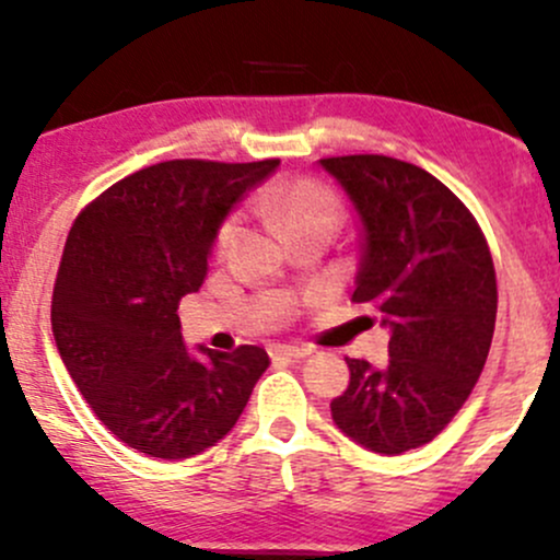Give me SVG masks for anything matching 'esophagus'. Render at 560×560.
<instances>
[{
    "label": "esophagus",
    "instance_id": "esophagus-1",
    "mask_svg": "<svg viewBox=\"0 0 560 560\" xmlns=\"http://www.w3.org/2000/svg\"><path fill=\"white\" fill-rule=\"evenodd\" d=\"M311 348L305 346H270V359H305Z\"/></svg>",
    "mask_w": 560,
    "mask_h": 560
}]
</instances>
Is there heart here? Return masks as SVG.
Wrapping results in <instances>:
<instances>
[{
    "label": "heart",
    "instance_id": "heart-1",
    "mask_svg": "<svg viewBox=\"0 0 560 560\" xmlns=\"http://www.w3.org/2000/svg\"><path fill=\"white\" fill-rule=\"evenodd\" d=\"M257 207L279 223L287 233L305 229H340L342 207L340 194L316 177H284L257 196ZM238 236V214L229 212L214 231V249L229 252Z\"/></svg>",
    "mask_w": 560,
    "mask_h": 560
}]
</instances>
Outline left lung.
<instances>
[{
    "mask_svg": "<svg viewBox=\"0 0 560 560\" xmlns=\"http://www.w3.org/2000/svg\"><path fill=\"white\" fill-rule=\"evenodd\" d=\"M364 225L353 303L390 327L388 366L346 359L350 383L331 401L342 433L380 454L425 446L481 377L494 337L497 273L481 225L439 177L383 153L327 156Z\"/></svg>",
    "mask_w": 560,
    "mask_h": 560,
    "instance_id": "obj_1",
    "label": "left lung"
}]
</instances>
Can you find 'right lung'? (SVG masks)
I'll return each mask as SVG.
<instances>
[{
	"label": "right lung",
	"mask_w": 560,
	"mask_h": 560,
	"mask_svg": "<svg viewBox=\"0 0 560 560\" xmlns=\"http://www.w3.org/2000/svg\"><path fill=\"white\" fill-rule=\"evenodd\" d=\"M279 159H170L103 190L73 220L52 335L97 420L132 450L186 459L236 425L268 353L183 346L177 305L207 276L220 220Z\"/></svg>",
	"instance_id": "1"
}]
</instances>
